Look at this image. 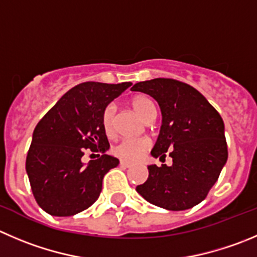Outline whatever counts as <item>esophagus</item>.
<instances>
[{
	"instance_id": "1",
	"label": "esophagus",
	"mask_w": 257,
	"mask_h": 257,
	"mask_svg": "<svg viewBox=\"0 0 257 257\" xmlns=\"http://www.w3.org/2000/svg\"><path fill=\"white\" fill-rule=\"evenodd\" d=\"M119 165L123 168H128V167H131V163L130 161H126V160H121L119 161Z\"/></svg>"
}]
</instances>
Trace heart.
Here are the masks:
<instances>
[{"label":"heart","mask_w":257,"mask_h":257,"mask_svg":"<svg viewBox=\"0 0 257 257\" xmlns=\"http://www.w3.org/2000/svg\"><path fill=\"white\" fill-rule=\"evenodd\" d=\"M130 104L134 111L145 121H148L150 117L155 116V104L149 97L141 96V94L135 96L130 101ZM114 116H116V107L111 103L103 109V113H102V126L108 135H112L114 131ZM149 146H150V143L148 139H123L114 146L112 151L119 159L134 161L141 158L143 154L149 149Z\"/></svg>","instance_id":"heart-1"}]
</instances>
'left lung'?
<instances>
[{
  "label": "left lung",
  "instance_id": "1",
  "mask_svg": "<svg viewBox=\"0 0 257 257\" xmlns=\"http://www.w3.org/2000/svg\"><path fill=\"white\" fill-rule=\"evenodd\" d=\"M133 90L156 99L163 114L154 158L169 155L173 165H150L136 190L151 204L184 211L200 203L218 179L228 151L221 114L192 85L172 78L136 83Z\"/></svg>",
  "mask_w": 257,
  "mask_h": 257
}]
</instances>
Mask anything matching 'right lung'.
I'll return each instance as SVG.
<instances>
[{
	"mask_svg": "<svg viewBox=\"0 0 257 257\" xmlns=\"http://www.w3.org/2000/svg\"><path fill=\"white\" fill-rule=\"evenodd\" d=\"M131 84L80 83L36 124L26 156V173L34 198L46 213L73 216L98 199L103 177L119 163L104 154L109 143L102 113ZM85 150L102 155L84 167L81 156Z\"/></svg>",
	"mask_w": 257,
	"mask_h": 257,
	"instance_id": "1",
	"label": "right lung"
}]
</instances>
